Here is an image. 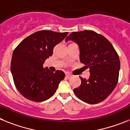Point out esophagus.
<instances>
[{"label": "esophagus", "mask_w": 130, "mask_h": 130, "mask_svg": "<svg viewBox=\"0 0 130 130\" xmlns=\"http://www.w3.org/2000/svg\"><path fill=\"white\" fill-rule=\"evenodd\" d=\"M65 77H66L67 79H70L72 78V75L70 74H66V75H65Z\"/></svg>", "instance_id": "34e87169"}]
</instances>
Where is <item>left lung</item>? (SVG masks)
<instances>
[{
  "label": "left lung",
  "mask_w": 130,
  "mask_h": 130,
  "mask_svg": "<svg viewBox=\"0 0 130 130\" xmlns=\"http://www.w3.org/2000/svg\"><path fill=\"white\" fill-rule=\"evenodd\" d=\"M73 40L80 48V60L90 69L87 80L80 76L81 84L74 93L82 101L96 104L106 99L117 86L120 67L118 55L112 44L93 31L73 32L65 41Z\"/></svg>",
  "instance_id": "1"
}]
</instances>
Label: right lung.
<instances>
[{
    "mask_svg": "<svg viewBox=\"0 0 130 130\" xmlns=\"http://www.w3.org/2000/svg\"><path fill=\"white\" fill-rule=\"evenodd\" d=\"M67 35L68 32L38 31L25 38L13 50L10 67L13 82L26 99L41 102L56 93L65 73L50 71L44 68L43 64L52 56L54 47Z\"/></svg>",
    "mask_w": 130,
    "mask_h": 130,
    "instance_id": "1",
    "label": "right lung"
}]
</instances>
